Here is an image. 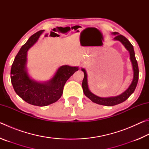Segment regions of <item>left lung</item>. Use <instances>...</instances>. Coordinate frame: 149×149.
Masks as SVG:
<instances>
[{"label": "left lung", "instance_id": "1", "mask_svg": "<svg viewBox=\"0 0 149 149\" xmlns=\"http://www.w3.org/2000/svg\"><path fill=\"white\" fill-rule=\"evenodd\" d=\"M113 34L116 35L114 39L120 41L123 45H124L126 49L130 52V60L131 61H132L133 69V79L132 81V84L130 85L129 88H128L125 92H123L122 94L116 96V97L108 98H101L97 97V96L93 94V93L89 91L87 85V78L86 72H85V70L84 69H81L82 71L84 72V79H83L82 82V88L85 95L87 97L89 98V99L93 102L97 103V104H99L100 105L107 106V107H111V106H114L118 104H120V103L124 102L125 100H127L128 98L130 97V96L134 92L135 88L137 87L139 79L138 64L137 60L135 58V52L134 49H133V45L129 41V40L123 36V35H119L118 32H114Z\"/></svg>", "mask_w": 149, "mask_h": 149}]
</instances>
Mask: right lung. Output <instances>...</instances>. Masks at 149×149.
<instances>
[{
    "label": "right lung",
    "mask_w": 149,
    "mask_h": 149,
    "mask_svg": "<svg viewBox=\"0 0 149 149\" xmlns=\"http://www.w3.org/2000/svg\"><path fill=\"white\" fill-rule=\"evenodd\" d=\"M44 30L29 37L19 50L12 65L10 77L17 95L30 104L45 107L57 101L63 93L66 81L77 71V67L62 65L49 81L40 84L30 79L26 72L27 52L39 38Z\"/></svg>",
    "instance_id": "1"
}]
</instances>
